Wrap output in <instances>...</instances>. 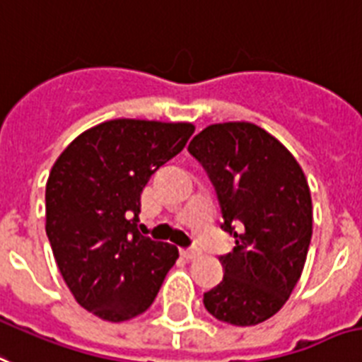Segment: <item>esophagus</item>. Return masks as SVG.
Instances as JSON below:
<instances>
[{
	"label": "esophagus",
	"instance_id": "esophagus-1",
	"mask_svg": "<svg viewBox=\"0 0 362 362\" xmlns=\"http://www.w3.org/2000/svg\"><path fill=\"white\" fill-rule=\"evenodd\" d=\"M182 257L187 258V260H191V258L199 257L201 252H199V249H193V247H187V249H182Z\"/></svg>",
	"mask_w": 362,
	"mask_h": 362
}]
</instances>
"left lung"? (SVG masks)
<instances>
[{
	"label": "left lung",
	"mask_w": 362,
	"mask_h": 362,
	"mask_svg": "<svg viewBox=\"0 0 362 362\" xmlns=\"http://www.w3.org/2000/svg\"><path fill=\"white\" fill-rule=\"evenodd\" d=\"M189 154L206 171L221 208V228L236 247L219 257L223 281L204 293L219 322L257 325L286 303L303 272L313 238V201L301 167L251 122L211 124Z\"/></svg>",
	"instance_id": "left-lung-1"
}]
</instances>
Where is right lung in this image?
Masks as SVG:
<instances>
[{
  "instance_id": "add662e5",
  "label": "right lung",
  "mask_w": 362,
  "mask_h": 362,
  "mask_svg": "<svg viewBox=\"0 0 362 362\" xmlns=\"http://www.w3.org/2000/svg\"><path fill=\"white\" fill-rule=\"evenodd\" d=\"M187 122L117 119L83 132L46 184V234L70 292L85 310L124 322L151 307L178 249L137 228L141 193L186 146Z\"/></svg>"
}]
</instances>
